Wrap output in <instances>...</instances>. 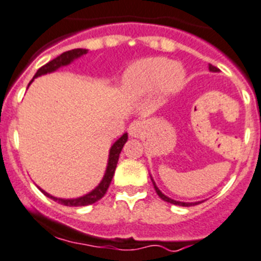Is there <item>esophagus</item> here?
Here are the masks:
<instances>
[{
    "mask_svg": "<svg viewBox=\"0 0 261 261\" xmlns=\"http://www.w3.org/2000/svg\"><path fill=\"white\" fill-rule=\"evenodd\" d=\"M143 131H144V125L140 121H134L130 126H128V134L133 138H139V136H142Z\"/></svg>",
    "mask_w": 261,
    "mask_h": 261,
    "instance_id": "34e87169",
    "label": "esophagus"
}]
</instances>
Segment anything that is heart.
<instances>
[{
    "mask_svg": "<svg viewBox=\"0 0 261 261\" xmlns=\"http://www.w3.org/2000/svg\"><path fill=\"white\" fill-rule=\"evenodd\" d=\"M186 80V70L167 58H144L126 69L122 85L126 94L134 97L145 96L161 89L172 94L181 87Z\"/></svg>",
    "mask_w": 261,
    "mask_h": 261,
    "instance_id": "b5f03b06",
    "label": "heart"
}]
</instances>
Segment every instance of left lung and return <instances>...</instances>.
Instances as JSON below:
<instances>
[{
  "instance_id": "obj_1",
  "label": "left lung",
  "mask_w": 261,
  "mask_h": 261,
  "mask_svg": "<svg viewBox=\"0 0 261 261\" xmlns=\"http://www.w3.org/2000/svg\"><path fill=\"white\" fill-rule=\"evenodd\" d=\"M208 69H210V72H219L218 68L214 67V65H211V64H208ZM150 180H152L153 187H154V189H155V192H157L158 197H160V198L164 199L165 202H169V203H172V204H177V206H184V207H189V206H194V204H198V203H201V202H202V201H198V202H181V201H176V199L170 198V197H167L166 194L162 193V192L160 191V188H158V187L155 186V181H154V180H153L152 175H150Z\"/></svg>"
}]
</instances>
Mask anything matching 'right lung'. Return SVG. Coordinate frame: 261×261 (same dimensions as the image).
Listing matches in <instances>:
<instances>
[{"mask_svg": "<svg viewBox=\"0 0 261 261\" xmlns=\"http://www.w3.org/2000/svg\"><path fill=\"white\" fill-rule=\"evenodd\" d=\"M87 51H89L87 48H74V50L65 51V53H63L62 55H59L58 58H55V59H53L51 62H48L47 64H45L43 67H41L40 69L37 70V73L35 74L33 80L40 77V75L47 74V73L57 72L59 68L67 67V65L72 64L75 59H79V58L84 57L85 54H87ZM33 80L29 82V85L33 82ZM127 139H128L127 133H125L121 138L117 139L116 142L112 144L111 149H109L108 164H107V169H106V172H104L103 179H101L100 182H99V184H97L91 192H89V193L84 194V196L81 197H77V198H58V197H54L51 196V194H48L47 192L41 189L40 187H38V189H40L46 197L54 199V201L59 202V203L64 204V206H74V207H80V206H87V204L95 203L96 201L103 198L104 194H106L107 191H108L112 179H113L114 171H116L117 162H118V158H119V153H121L123 145H125L126 142H127Z\"/></svg>", "mask_w": 261, "mask_h": 261, "instance_id": "obj_1", "label": "right lung"}]
</instances>
